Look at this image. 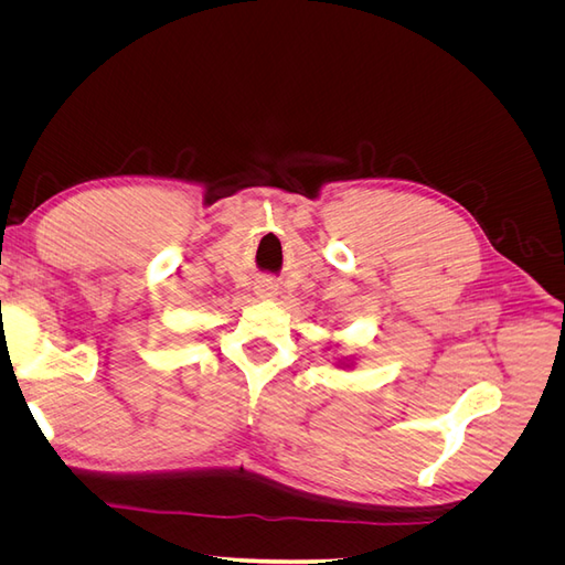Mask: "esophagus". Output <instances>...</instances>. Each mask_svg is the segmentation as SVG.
Instances as JSON below:
<instances>
[{
  "mask_svg": "<svg viewBox=\"0 0 565 565\" xmlns=\"http://www.w3.org/2000/svg\"><path fill=\"white\" fill-rule=\"evenodd\" d=\"M256 295H259L262 299H270V297L278 295V287L273 285L270 280H264V282H259V287H256Z\"/></svg>",
  "mask_w": 565,
  "mask_h": 565,
  "instance_id": "esophagus-1",
  "label": "esophagus"
}]
</instances>
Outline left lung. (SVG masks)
I'll return each instance as SVG.
<instances>
[{
	"label": "left lung",
	"mask_w": 565,
	"mask_h": 565,
	"mask_svg": "<svg viewBox=\"0 0 565 565\" xmlns=\"http://www.w3.org/2000/svg\"><path fill=\"white\" fill-rule=\"evenodd\" d=\"M332 347H337V344H332ZM337 367H341V370H351L355 363H353V358L351 355H344V358H337V363H334Z\"/></svg>",
	"instance_id": "left-lung-1"
}]
</instances>
